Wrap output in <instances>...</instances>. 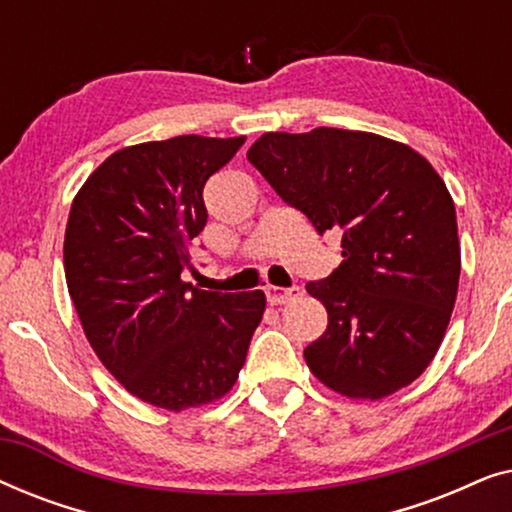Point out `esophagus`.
<instances>
[{"instance_id": "1", "label": "esophagus", "mask_w": 512, "mask_h": 512, "mask_svg": "<svg viewBox=\"0 0 512 512\" xmlns=\"http://www.w3.org/2000/svg\"><path fill=\"white\" fill-rule=\"evenodd\" d=\"M265 296H268L270 305H286L293 303L303 296V289L293 286V289H282V286H265Z\"/></svg>"}]
</instances>
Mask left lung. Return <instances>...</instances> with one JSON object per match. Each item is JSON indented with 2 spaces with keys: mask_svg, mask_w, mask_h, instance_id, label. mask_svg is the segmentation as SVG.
<instances>
[{
  "mask_svg": "<svg viewBox=\"0 0 512 512\" xmlns=\"http://www.w3.org/2000/svg\"><path fill=\"white\" fill-rule=\"evenodd\" d=\"M249 163L324 233H342V263L307 293L328 312L305 349L335 394L380 401L436 356L459 289L457 212L422 153L373 132H265Z\"/></svg>",
  "mask_w": 512,
  "mask_h": 512,
  "instance_id": "8db88e82",
  "label": "left lung"
}]
</instances>
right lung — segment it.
<instances>
[{
  "label": "right lung",
  "instance_id": "1",
  "mask_svg": "<svg viewBox=\"0 0 512 512\" xmlns=\"http://www.w3.org/2000/svg\"><path fill=\"white\" fill-rule=\"evenodd\" d=\"M244 139L125 146L69 209L65 277L83 333L102 366L156 408L181 412L226 396L263 319V291H202L181 279L207 223V179Z\"/></svg>",
  "mask_w": 512,
  "mask_h": 512
}]
</instances>
